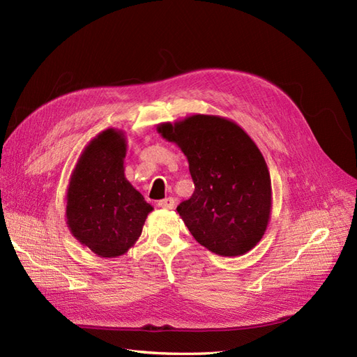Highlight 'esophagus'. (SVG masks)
<instances>
[{"mask_svg":"<svg viewBox=\"0 0 357 357\" xmlns=\"http://www.w3.org/2000/svg\"><path fill=\"white\" fill-rule=\"evenodd\" d=\"M158 205H159L160 208H165V210H172V208H174V205H176V201H174V198L168 197V198L160 199V201L158 202Z\"/></svg>","mask_w":357,"mask_h":357,"instance_id":"obj_1","label":"esophagus"}]
</instances>
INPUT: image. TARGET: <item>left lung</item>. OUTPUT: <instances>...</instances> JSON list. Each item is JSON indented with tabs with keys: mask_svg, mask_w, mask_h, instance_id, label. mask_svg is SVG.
<instances>
[{
	"mask_svg": "<svg viewBox=\"0 0 357 357\" xmlns=\"http://www.w3.org/2000/svg\"><path fill=\"white\" fill-rule=\"evenodd\" d=\"M159 132L188 156L195 192L177 211L195 240L220 256L252 250L271 211V180L252 138L234 122L205 114L164 123Z\"/></svg>",
	"mask_w": 357,
	"mask_h": 357,
	"instance_id": "1",
	"label": "left lung"
}]
</instances>
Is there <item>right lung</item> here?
Returning a JSON list of instances; mask_svg holds the SVG:
<instances>
[{
	"mask_svg": "<svg viewBox=\"0 0 357 357\" xmlns=\"http://www.w3.org/2000/svg\"><path fill=\"white\" fill-rule=\"evenodd\" d=\"M122 132L107 129L84 149L70 181L67 223L102 257L123 255L142 234L152 205L125 178Z\"/></svg>",
	"mask_w": 357,
	"mask_h": 357,
	"instance_id": "1",
	"label": "right lung"
}]
</instances>
